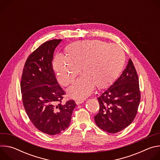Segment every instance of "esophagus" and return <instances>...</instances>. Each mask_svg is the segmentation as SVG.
<instances>
[{"label":"esophagus","mask_w":160,"mask_h":160,"mask_svg":"<svg viewBox=\"0 0 160 160\" xmlns=\"http://www.w3.org/2000/svg\"><path fill=\"white\" fill-rule=\"evenodd\" d=\"M84 102V100H77V101H75V102H76V104H77V105H80V104H81L82 103H83Z\"/></svg>","instance_id":"obj_1"}]
</instances>
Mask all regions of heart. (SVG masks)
<instances>
[{"label": "heart", "instance_id": "b5f03b06", "mask_svg": "<svg viewBox=\"0 0 160 160\" xmlns=\"http://www.w3.org/2000/svg\"><path fill=\"white\" fill-rule=\"evenodd\" d=\"M65 53L66 56H56L53 69L58 82L68 85L82 68L83 75L67 89L68 97L75 99H85L96 86L107 87L121 73L125 62V52L120 46L99 40L75 42L67 45Z\"/></svg>", "mask_w": 160, "mask_h": 160}]
</instances>
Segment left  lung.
Instances as JSON below:
<instances>
[{
	"mask_svg": "<svg viewBox=\"0 0 160 160\" xmlns=\"http://www.w3.org/2000/svg\"><path fill=\"white\" fill-rule=\"evenodd\" d=\"M99 112L96 125L108 133H117L135 118L141 100L139 78L130 59L120 77L98 98Z\"/></svg>",
	"mask_w": 160,
	"mask_h": 160,
	"instance_id": "1",
	"label": "left lung"
}]
</instances>
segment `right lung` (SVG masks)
<instances>
[{
  "label": "right lung",
  "mask_w": 160,
  "mask_h": 160,
  "mask_svg": "<svg viewBox=\"0 0 160 160\" xmlns=\"http://www.w3.org/2000/svg\"><path fill=\"white\" fill-rule=\"evenodd\" d=\"M61 41H48L32 53L25 64L21 81L22 103L30 120L40 131L51 135L69 127L77 105L73 100L61 103L64 92L58 85L52 61Z\"/></svg>",
  "instance_id": "right-lung-1"
}]
</instances>
